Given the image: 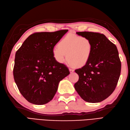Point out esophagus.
<instances>
[{
  "instance_id": "34e87169",
  "label": "esophagus",
  "mask_w": 130,
  "mask_h": 130,
  "mask_svg": "<svg viewBox=\"0 0 130 130\" xmlns=\"http://www.w3.org/2000/svg\"><path fill=\"white\" fill-rule=\"evenodd\" d=\"M69 72H70L71 73H72L74 72V70H73V69H69Z\"/></svg>"
}]
</instances>
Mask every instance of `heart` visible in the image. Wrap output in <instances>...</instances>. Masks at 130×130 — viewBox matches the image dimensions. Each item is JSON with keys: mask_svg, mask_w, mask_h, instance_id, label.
Wrapping results in <instances>:
<instances>
[{"mask_svg": "<svg viewBox=\"0 0 130 130\" xmlns=\"http://www.w3.org/2000/svg\"><path fill=\"white\" fill-rule=\"evenodd\" d=\"M93 51V43L89 38L68 34L53 49L52 54L60 64L64 63L67 58L70 65L82 67L89 61Z\"/></svg>", "mask_w": 130, "mask_h": 130, "instance_id": "heart-1", "label": "heart"}]
</instances>
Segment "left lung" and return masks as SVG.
<instances>
[{
	"label": "left lung",
	"mask_w": 130,
	"mask_h": 130,
	"mask_svg": "<svg viewBox=\"0 0 130 130\" xmlns=\"http://www.w3.org/2000/svg\"><path fill=\"white\" fill-rule=\"evenodd\" d=\"M76 34L89 38L93 51L87 64L75 70L79 75L75 89L85 102H101L113 93L118 84L121 68L118 49L104 34L88 31Z\"/></svg>",
	"instance_id": "8db88e82"
}]
</instances>
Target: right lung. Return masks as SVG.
I'll list each match as a JSON object with an SVG mask.
<instances>
[{
	"instance_id": "right-lung-1",
	"label": "right lung",
	"mask_w": 130,
	"mask_h": 130,
	"mask_svg": "<svg viewBox=\"0 0 130 130\" xmlns=\"http://www.w3.org/2000/svg\"><path fill=\"white\" fill-rule=\"evenodd\" d=\"M68 31L34 33L16 52L14 80L28 102L35 105L50 102L57 91L59 82L70 73L52 54L55 46Z\"/></svg>"
}]
</instances>
